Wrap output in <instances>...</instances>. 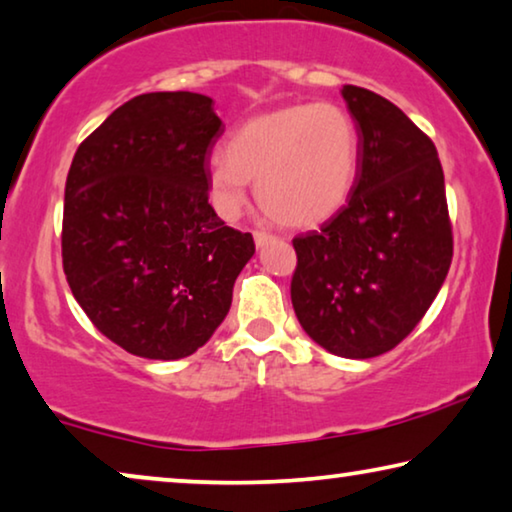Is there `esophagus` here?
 <instances>
[{
    "label": "esophagus",
    "mask_w": 512,
    "mask_h": 512,
    "mask_svg": "<svg viewBox=\"0 0 512 512\" xmlns=\"http://www.w3.org/2000/svg\"><path fill=\"white\" fill-rule=\"evenodd\" d=\"M274 238H277V235H272V233H267V231H254V240H256L258 247L267 245V242H272Z\"/></svg>",
    "instance_id": "1"
}]
</instances>
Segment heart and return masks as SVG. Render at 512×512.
<instances>
[{"instance_id":"1","label":"heart","mask_w":512,"mask_h":512,"mask_svg":"<svg viewBox=\"0 0 512 512\" xmlns=\"http://www.w3.org/2000/svg\"><path fill=\"white\" fill-rule=\"evenodd\" d=\"M359 169V132L336 102H295L258 114L233 130L210 162L212 206L226 219L256 199L277 224L313 226L348 201Z\"/></svg>"}]
</instances>
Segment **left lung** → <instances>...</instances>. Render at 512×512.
Here are the masks:
<instances>
[{"label":"left lung","mask_w":512,"mask_h":512,"mask_svg":"<svg viewBox=\"0 0 512 512\" xmlns=\"http://www.w3.org/2000/svg\"><path fill=\"white\" fill-rule=\"evenodd\" d=\"M359 132L348 203L293 238L295 316L338 357L396 348L426 316L453 258L444 171L426 132L387 98L343 86Z\"/></svg>","instance_id":"obj_1"}]
</instances>
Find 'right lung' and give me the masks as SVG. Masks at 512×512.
<instances>
[{"mask_svg":"<svg viewBox=\"0 0 512 512\" xmlns=\"http://www.w3.org/2000/svg\"><path fill=\"white\" fill-rule=\"evenodd\" d=\"M224 135L212 100L144 93L75 151L66 178L61 258L75 300L130 355L180 359L222 325L251 233L208 203V155Z\"/></svg>","mask_w":512,"mask_h":512,"instance_id":"obj_1","label":"right lung"}]
</instances>
